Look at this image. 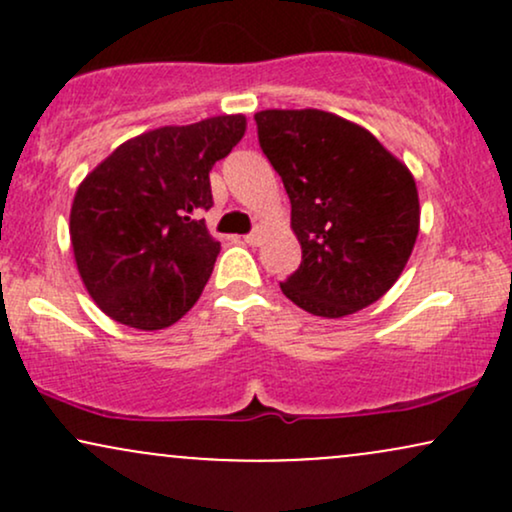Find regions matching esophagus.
Wrapping results in <instances>:
<instances>
[{
	"label": "esophagus",
	"mask_w": 512,
	"mask_h": 512,
	"mask_svg": "<svg viewBox=\"0 0 512 512\" xmlns=\"http://www.w3.org/2000/svg\"><path fill=\"white\" fill-rule=\"evenodd\" d=\"M262 238H264L262 228H255V231H252L250 236H245V243L252 245V248H257V245H262Z\"/></svg>",
	"instance_id": "obj_1"
}]
</instances>
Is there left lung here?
<instances>
[{"instance_id": "left-lung-1", "label": "left lung", "mask_w": 512, "mask_h": 512, "mask_svg": "<svg viewBox=\"0 0 512 512\" xmlns=\"http://www.w3.org/2000/svg\"><path fill=\"white\" fill-rule=\"evenodd\" d=\"M255 120L303 250L284 296L320 317L368 308L392 289L419 236L411 170L366 127L325 110H260Z\"/></svg>"}]
</instances>
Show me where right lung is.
Instances as JSON below:
<instances>
[{"mask_svg":"<svg viewBox=\"0 0 512 512\" xmlns=\"http://www.w3.org/2000/svg\"><path fill=\"white\" fill-rule=\"evenodd\" d=\"M245 115H216L127 139L76 187L69 236L86 291L105 315L137 330L178 322L207 286L221 243L209 170L243 139Z\"/></svg>","mask_w":512,"mask_h":512,"instance_id":"add662e5","label":"right lung"}]
</instances>
